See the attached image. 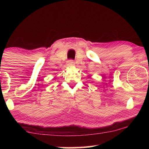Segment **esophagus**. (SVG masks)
Listing matches in <instances>:
<instances>
[{
  "label": "esophagus",
  "mask_w": 149,
  "mask_h": 149,
  "mask_svg": "<svg viewBox=\"0 0 149 149\" xmlns=\"http://www.w3.org/2000/svg\"><path fill=\"white\" fill-rule=\"evenodd\" d=\"M67 64L68 65H75V62L72 60H68V61Z\"/></svg>",
  "instance_id": "esophagus-1"
}]
</instances>
